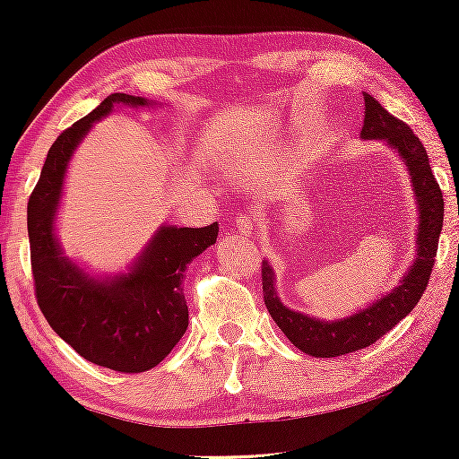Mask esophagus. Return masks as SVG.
Here are the masks:
<instances>
[{
  "label": "esophagus",
  "instance_id": "esophagus-1",
  "mask_svg": "<svg viewBox=\"0 0 459 459\" xmlns=\"http://www.w3.org/2000/svg\"><path fill=\"white\" fill-rule=\"evenodd\" d=\"M236 228H238L239 234L250 236V234H252V230H254V221H252V217H247V215H238V220H236Z\"/></svg>",
  "mask_w": 459,
  "mask_h": 459
}]
</instances>
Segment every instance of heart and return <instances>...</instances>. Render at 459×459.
<instances>
[{"instance_id": "heart-1", "label": "heart", "mask_w": 459, "mask_h": 459, "mask_svg": "<svg viewBox=\"0 0 459 459\" xmlns=\"http://www.w3.org/2000/svg\"><path fill=\"white\" fill-rule=\"evenodd\" d=\"M231 175L242 178V180H252L256 178L262 169H264V162H262L256 154H238L230 160Z\"/></svg>"}]
</instances>
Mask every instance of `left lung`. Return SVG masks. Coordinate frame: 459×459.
Segmentation results:
<instances>
[{"mask_svg":"<svg viewBox=\"0 0 459 459\" xmlns=\"http://www.w3.org/2000/svg\"><path fill=\"white\" fill-rule=\"evenodd\" d=\"M359 138L382 140L401 156L409 170L412 195L419 209L417 254L393 290L378 297L366 309L335 321L289 309L276 292L274 268L268 260L262 262V290H264V305L270 317L295 348L315 358H335L368 348L415 309L429 282L443 228V195L431 172L425 146L407 124L390 116L368 93H364V126Z\"/></svg>","mask_w":459,"mask_h":459,"instance_id":"8db88e82","label":"left lung"}]
</instances>
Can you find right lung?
<instances>
[{
  "label": "right lung",
  "instance_id": "obj_1",
  "mask_svg": "<svg viewBox=\"0 0 459 459\" xmlns=\"http://www.w3.org/2000/svg\"><path fill=\"white\" fill-rule=\"evenodd\" d=\"M114 105L138 109L154 101L111 93L60 134L28 199V239L36 299L48 325L89 362L134 374L160 364L189 327L183 273L215 244L220 225H160L130 270L114 276H93L65 256L55 223L66 169L81 140Z\"/></svg>",
  "mask_w": 459,
  "mask_h": 459
}]
</instances>
